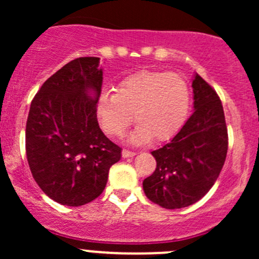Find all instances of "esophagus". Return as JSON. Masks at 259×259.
<instances>
[{"mask_svg": "<svg viewBox=\"0 0 259 259\" xmlns=\"http://www.w3.org/2000/svg\"><path fill=\"white\" fill-rule=\"evenodd\" d=\"M135 155H137V153H135V151L126 150V149H124V150H122V156H124V158H133V156H135Z\"/></svg>", "mask_w": 259, "mask_h": 259, "instance_id": "1", "label": "esophagus"}]
</instances>
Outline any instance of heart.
I'll list each match as a JSON object with an SVG mask.
<instances>
[{
	"mask_svg": "<svg viewBox=\"0 0 259 259\" xmlns=\"http://www.w3.org/2000/svg\"><path fill=\"white\" fill-rule=\"evenodd\" d=\"M189 103V88L182 76L164 71H139L120 81L115 94L99 96L96 115L106 134L121 137L134 114L139 125L130 140L135 144L151 139L163 143L182 129Z\"/></svg>",
	"mask_w": 259,
	"mask_h": 259,
	"instance_id": "b5f03b06",
	"label": "heart"
}]
</instances>
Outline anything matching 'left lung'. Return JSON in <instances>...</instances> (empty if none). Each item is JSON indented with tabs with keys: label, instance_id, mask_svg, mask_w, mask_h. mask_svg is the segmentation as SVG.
Instances as JSON below:
<instances>
[{
	"label": "left lung",
	"instance_id": "1",
	"mask_svg": "<svg viewBox=\"0 0 259 259\" xmlns=\"http://www.w3.org/2000/svg\"><path fill=\"white\" fill-rule=\"evenodd\" d=\"M192 88L194 113L168 144L151 151L156 168L143 182L148 199L165 209H179L202 199L218 179L228 150L218 94L198 74Z\"/></svg>",
	"mask_w": 259,
	"mask_h": 259
}]
</instances>
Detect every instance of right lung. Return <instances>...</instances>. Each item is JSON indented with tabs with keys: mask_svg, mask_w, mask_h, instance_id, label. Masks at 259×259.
<instances>
[{
	"mask_svg": "<svg viewBox=\"0 0 259 259\" xmlns=\"http://www.w3.org/2000/svg\"><path fill=\"white\" fill-rule=\"evenodd\" d=\"M100 57H79L44 82L26 122V155L48 197L67 207L93 202L105 189L121 148L104 135L96 117L103 85Z\"/></svg>",
	"mask_w": 259,
	"mask_h": 259,
	"instance_id": "1",
	"label": "right lung"
}]
</instances>
